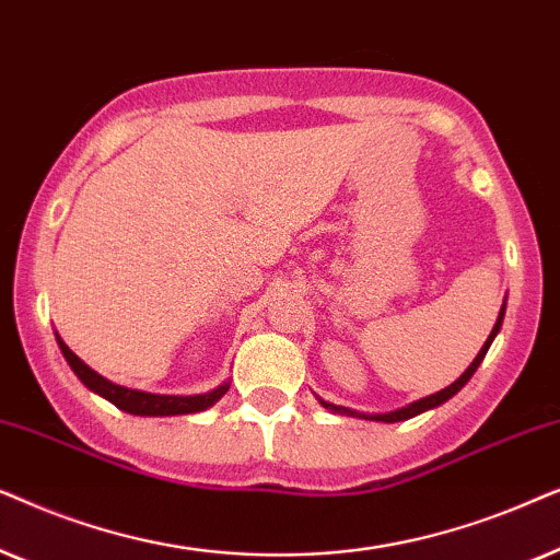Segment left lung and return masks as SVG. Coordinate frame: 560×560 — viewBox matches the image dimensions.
<instances>
[{"mask_svg":"<svg viewBox=\"0 0 560 560\" xmlns=\"http://www.w3.org/2000/svg\"><path fill=\"white\" fill-rule=\"evenodd\" d=\"M504 310H506V296H504V302H502V310H499V317H497V323H494V327H491V332H489V338H487V342H483L481 346V350L479 353H476V358H474V363L471 366H468L464 374H460L456 382H453L451 386H445V389H441V392H435V394H430V397H422V399H417V401H412V405H407V407H401V409H394V412H382V415H366V412H355V409H350V407H340V405H332V401H325V399H319V405H323L325 409H330L332 415H348V417H361V420H376V422H401V420H409V417H417V415H422V412H428V409H435V407H441L443 401H448L451 397H456V394L464 389V386L468 384V378H471L474 374H476V369L481 366V361H483V355H487V350H489V346L491 342H494V338L499 335V330H502V323H504Z\"/></svg>","mask_w":560,"mask_h":560,"instance_id":"1","label":"left lung"}]
</instances>
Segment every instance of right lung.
<instances>
[{
    "instance_id": "right-lung-1",
    "label": "right lung",
    "mask_w": 560,
    "mask_h": 560,
    "mask_svg": "<svg viewBox=\"0 0 560 560\" xmlns=\"http://www.w3.org/2000/svg\"><path fill=\"white\" fill-rule=\"evenodd\" d=\"M58 348L66 358V363L73 369V374L81 378V384L86 389H92L94 394H100L112 405L122 409V412L130 415H140V417H171V415H194V412H205L210 409L214 401H220L225 397V392L230 389V382L220 384L218 389L205 392V394H189V397H178V394H151V392H140V389H128V386H119L109 378H104L102 374H96L94 369H89L81 358L73 353V350L66 346L61 340V335L56 332Z\"/></svg>"
}]
</instances>
